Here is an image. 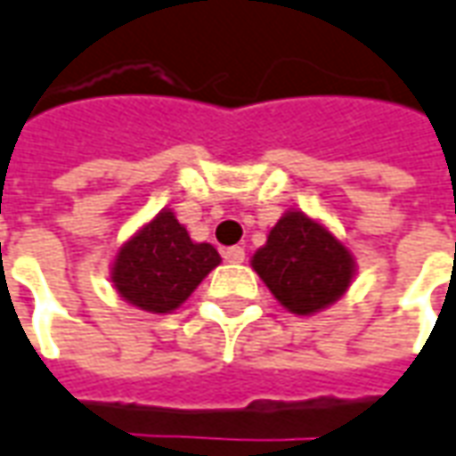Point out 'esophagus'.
Here are the masks:
<instances>
[{
  "instance_id": "1",
  "label": "esophagus",
  "mask_w": 456,
  "mask_h": 456,
  "mask_svg": "<svg viewBox=\"0 0 456 456\" xmlns=\"http://www.w3.org/2000/svg\"><path fill=\"white\" fill-rule=\"evenodd\" d=\"M223 258L228 260V263H243V260H246V250L240 246L225 248V250H223Z\"/></svg>"
}]
</instances>
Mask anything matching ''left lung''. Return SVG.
I'll return each mask as SVG.
<instances>
[{"instance_id": "obj_1", "label": "left lung", "mask_w": 456, "mask_h": 456, "mask_svg": "<svg viewBox=\"0 0 456 456\" xmlns=\"http://www.w3.org/2000/svg\"><path fill=\"white\" fill-rule=\"evenodd\" d=\"M275 300L295 315H315L347 293L353 253L322 223L288 210L250 260Z\"/></svg>"}]
</instances>
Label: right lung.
Instances as JSON below:
<instances>
[{"instance_id":"1","label":"right lung","mask_w":456,"mask_h":456,"mask_svg":"<svg viewBox=\"0 0 456 456\" xmlns=\"http://www.w3.org/2000/svg\"><path fill=\"white\" fill-rule=\"evenodd\" d=\"M216 265H221L218 250L191 240L174 210L166 208L118 248L111 282L131 305L146 313H171Z\"/></svg>"}]
</instances>
